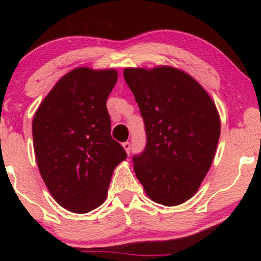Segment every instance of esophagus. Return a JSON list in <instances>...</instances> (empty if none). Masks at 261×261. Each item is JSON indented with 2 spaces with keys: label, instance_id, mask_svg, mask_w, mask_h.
<instances>
[{
  "label": "esophagus",
  "instance_id": "1",
  "mask_svg": "<svg viewBox=\"0 0 261 261\" xmlns=\"http://www.w3.org/2000/svg\"><path fill=\"white\" fill-rule=\"evenodd\" d=\"M122 147L124 148V151H126L127 154H129V153H130V142H128V141L123 142Z\"/></svg>",
  "mask_w": 261,
  "mask_h": 261
}]
</instances>
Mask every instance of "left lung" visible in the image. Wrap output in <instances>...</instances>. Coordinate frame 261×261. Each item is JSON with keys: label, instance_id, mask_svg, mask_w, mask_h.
<instances>
[{"label": "left lung", "instance_id": "left-lung-1", "mask_svg": "<svg viewBox=\"0 0 261 261\" xmlns=\"http://www.w3.org/2000/svg\"><path fill=\"white\" fill-rule=\"evenodd\" d=\"M123 77L145 122V151L134 172L153 202L174 206L201 187L215 156L221 120L204 88L172 66L126 67Z\"/></svg>", "mask_w": 261, "mask_h": 261}]
</instances>
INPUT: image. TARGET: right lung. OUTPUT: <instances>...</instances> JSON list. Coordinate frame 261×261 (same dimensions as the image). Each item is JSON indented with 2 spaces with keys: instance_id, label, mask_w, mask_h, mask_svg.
Instances as JSON below:
<instances>
[{
  "instance_id": "obj_1",
  "label": "right lung",
  "mask_w": 261,
  "mask_h": 261,
  "mask_svg": "<svg viewBox=\"0 0 261 261\" xmlns=\"http://www.w3.org/2000/svg\"><path fill=\"white\" fill-rule=\"evenodd\" d=\"M117 81L114 69L76 67L57 82L32 122L35 159L49 194L72 213L106 201L115 167L127 158L110 135L107 98Z\"/></svg>"
}]
</instances>
